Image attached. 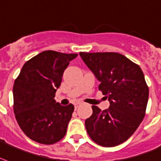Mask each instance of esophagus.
Returning a JSON list of instances; mask_svg holds the SVG:
<instances>
[{"instance_id":"obj_1","label":"esophagus","mask_w":161,"mask_h":161,"mask_svg":"<svg viewBox=\"0 0 161 161\" xmlns=\"http://www.w3.org/2000/svg\"><path fill=\"white\" fill-rule=\"evenodd\" d=\"M80 105H81V103H76V104H75V109H77V108H78Z\"/></svg>"}]
</instances>
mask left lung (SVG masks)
Returning <instances> with one entry per match:
<instances>
[{
	"instance_id": "left-lung-1",
	"label": "left lung",
	"mask_w": 161,
	"mask_h": 161,
	"mask_svg": "<svg viewBox=\"0 0 161 161\" xmlns=\"http://www.w3.org/2000/svg\"><path fill=\"white\" fill-rule=\"evenodd\" d=\"M80 56L100 82L110 107L92 105L85 127L92 140L104 147L119 145L132 136L145 116L149 87L140 67L116 52H80Z\"/></svg>"
}]
</instances>
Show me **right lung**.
Instances as JSON below:
<instances>
[{"mask_svg": "<svg viewBox=\"0 0 161 161\" xmlns=\"http://www.w3.org/2000/svg\"><path fill=\"white\" fill-rule=\"evenodd\" d=\"M78 54L45 51L23 65L13 85V110L23 132L30 139L53 144L63 138L74 106L55 100L63 72Z\"/></svg>", "mask_w": 161, "mask_h": 161, "instance_id": "1", "label": "right lung"}]
</instances>
